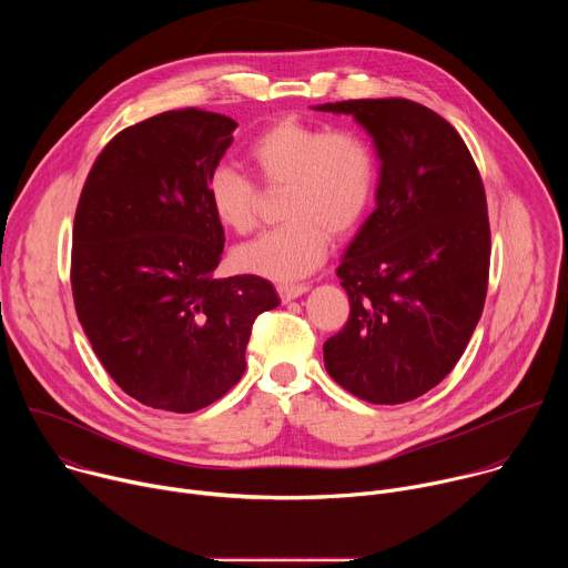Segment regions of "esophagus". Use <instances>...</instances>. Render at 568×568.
Wrapping results in <instances>:
<instances>
[{"label": "esophagus", "mask_w": 568, "mask_h": 568, "mask_svg": "<svg viewBox=\"0 0 568 568\" xmlns=\"http://www.w3.org/2000/svg\"><path fill=\"white\" fill-rule=\"evenodd\" d=\"M307 290H310V285H305V283H285V285H278V287H276V292H278V296H281L283 303L303 296Z\"/></svg>", "instance_id": "obj_1"}]
</instances>
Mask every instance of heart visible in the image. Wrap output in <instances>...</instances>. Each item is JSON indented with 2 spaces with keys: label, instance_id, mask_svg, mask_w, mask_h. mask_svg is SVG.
<instances>
[{
  "label": "heart",
  "instance_id": "obj_1",
  "mask_svg": "<svg viewBox=\"0 0 568 568\" xmlns=\"http://www.w3.org/2000/svg\"><path fill=\"white\" fill-rule=\"evenodd\" d=\"M247 154L265 186H287L281 204L285 222L240 247L235 261L274 281L307 276L326 258L331 233L346 235L364 220L377 186L375 154L351 130L298 119L265 128ZM206 202L215 220L237 235L258 226L261 189L229 164L211 171Z\"/></svg>",
  "mask_w": 568,
  "mask_h": 568
}]
</instances>
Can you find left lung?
<instances>
[{
    "label": "left lung",
    "instance_id": "left-lung-1",
    "mask_svg": "<svg viewBox=\"0 0 568 568\" xmlns=\"http://www.w3.org/2000/svg\"><path fill=\"white\" fill-rule=\"evenodd\" d=\"M351 114L375 141V211L337 270L346 326L323 344L331 377L373 404H402L440 384L483 312L490 274L485 189L460 134L407 99L316 105Z\"/></svg>",
    "mask_w": 568,
    "mask_h": 568
}]
</instances>
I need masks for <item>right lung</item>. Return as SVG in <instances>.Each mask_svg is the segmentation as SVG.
Wrapping results in <instances>:
<instances>
[{"label":"right lung","instance_id":"add662e5","mask_svg":"<svg viewBox=\"0 0 568 568\" xmlns=\"http://www.w3.org/2000/svg\"><path fill=\"white\" fill-rule=\"evenodd\" d=\"M237 123L195 108L150 116L99 154L73 220L71 292L110 377L145 407L191 414L245 373L274 285L215 278L224 229L206 180Z\"/></svg>","mask_w":568,"mask_h":568}]
</instances>
